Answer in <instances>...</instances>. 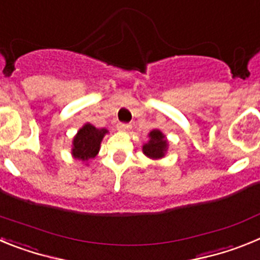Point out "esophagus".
I'll return each mask as SVG.
<instances>
[{
	"instance_id": "esophagus-1",
	"label": "esophagus",
	"mask_w": 260,
	"mask_h": 260,
	"mask_svg": "<svg viewBox=\"0 0 260 260\" xmlns=\"http://www.w3.org/2000/svg\"><path fill=\"white\" fill-rule=\"evenodd\" d=\"M117 128L121 130V132H127V130L132 128V125H128V123H118V125H117Z\"/></svg>"
}]
</instances>
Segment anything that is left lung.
Here are the masks:
<instances>
[{"mask_svg": "<svg viewBox=\"0 0 260 260\" xmlns=\"http://www.w3.org/2000/svg\"><path fill=\"white\" fill-rule=\"evenodd\" d=\"M150 139L143 146V153L150 158L157 160L165 156L168 150V141L165 139V135L160 130H152L148 134Z\"/></svg>", "mask_w": 260, "mask_h": 260, "instance_id": "left-lung-1", "label": "left lung"}]
</instances>
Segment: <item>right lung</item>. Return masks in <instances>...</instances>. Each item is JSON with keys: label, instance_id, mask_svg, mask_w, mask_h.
<instances>
[{"label": "right lung", "instance_id": "add662e5", "mask_svg": "<svg viewBox=\"0 0 260 260\" xmlns=\"http://www.w3.org/2000/svg\"><path fill=\"white\" fill-rule=\"evenodd\" d=\"M107 128H96L91 123H86L73 139L71 155L78 160L88 161L95 157L100 150L103 138L107 134Z\"/></svg>", "mask_w": 260, "mask_h": 260}]
</instances>
